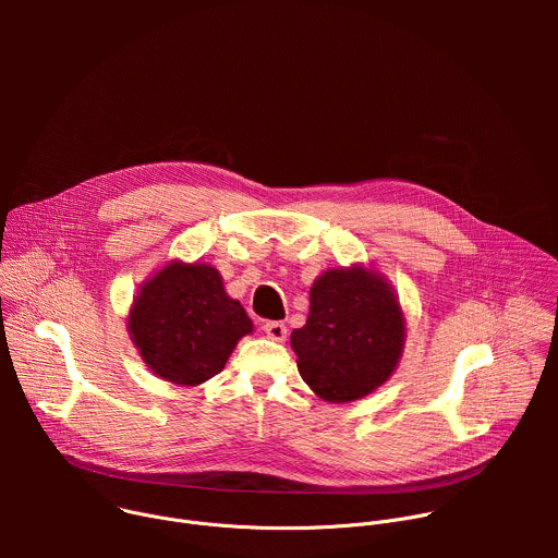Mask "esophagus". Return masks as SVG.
Listing matches in <instances>:
<instances>
[{
	"mask_svg": "<svg viewBox=\"0 0 558 558\" xmlns=\"http://www.w3.org/2000/svg\"><path fill=\"white\" fill-rule=\"evenodd\" d=\"M265 333L274 340V342H284L287 340V325L284 323H267L265 327Z\"/></svg>",
	"mask_w": 558,
	"mask_h": 558,
	"instance_id": "34e87169",
	"label": "esophagus"
}]
</instances>
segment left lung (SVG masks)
Masks as SVG:
<instances>
[{"mask_svg":"<svg viewBox=\"0 0 558 558\" xmlns=\"http://www.w3.org/2000/svg\"><path fill=\"white\" fill-rule=\"evenodd\" d=\"M306 325L291 347L302 379L327 402H353L381 386L404 351L407 320L386 278L353 265L311 287Z\"/></svg>","mask_w":558,"mask_h":558,"instance_id":"8db88e82","label":"left lung"}]
</instances>
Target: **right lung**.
I'll use <instances>...</instances> for the list:
<instances>
[{"label":"right lung","mask_w":558,"mask_h":558,"mask_svg":"<svg viewBox=\"0 0 558 558\" xmlns=\"http://www.w3.org/2000/svg\"><path fill=\"white\" fill-rule=\"evenodd\" d=\"M128 331L151 373L198 386L225 368L254 325L243 304L225 293L214 267L172 260L138 289Z\"/></svg>","instance_id":"obj_1"}]
</instances>
